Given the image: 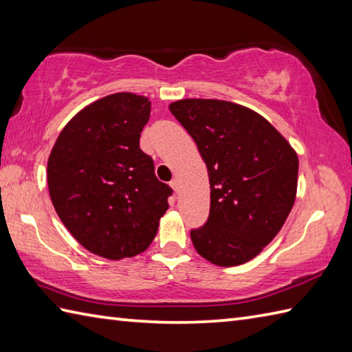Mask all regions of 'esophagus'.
Masks as SVG:
<instances>
[{
	"label": "esophagus",
	"mask_w": 352,
	"mask_h": 352,
	"mask_svg": "<svg viewBox=\"0 0 352 352\" xmlns=\"http://www.w3.org/2000/svg\"><path fill=\"white\" fill-rule=\"evenodd\" d=\"M169 184H170V188L174 189V192L178 193V190H180V182H178V180H172Z\"/></svg>",
	"instance_id": "esophagus-1"
}]
</instances>
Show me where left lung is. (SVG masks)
Instances as JSON below:
<instances>
[{"instance_id": "left-lung-1", "label": "left lung", "mask_w": 352, "mask_h": 352, "mask_svg": "<svg viewBox=\"0 0 352 352\" xmlns=\"http://www.w3.org/2000/svg\"><path fill=\"white\" fill-rule=\"evenodd\" d=\"M169 110L195 140L210 182V214L190 231L193 246L216 266L246 263L272 242L294 207L296 151L241 104L188 98Z\"/></svg>"}]
</instances>
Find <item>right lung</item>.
<instances>
[{"instance_id": "add662e5", "label": "right lung", "mask_w": 352, "mask_h": 352, "mask_svg": "<svg viewBox=\"0 0 352 352\" xmlns=\"http://www.w3.org/2000/svg\"><path fill=\"white\" fill-rule=\"evenodd\" d=\"M149 113L146 96H104L63 126L48 157L58 218L80 245L104 258L144 252L169 208L172 189L157 180L153 159L139 148Z\"/></svg>"}]
</instances>
